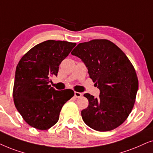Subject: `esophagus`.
<instances>
[{
  "label": "esophagus",
  "mask_w": 153,
  "mask_h": 153,
  "mask_svg": "<svg viewBox=\"0 0 153 153\" xmlns=\"http://www.w3.org/2000/svg\"><path fill=\"white\" fill-rule=\"evenodd\" d=\"M74 94H75V97L76 98H80V97H82V94L80 93V92H78V91H75Z\"/></svg>",
  "instance_id": "esophagus-1"
}]
</instances>
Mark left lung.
I'll use <instances>...</instances> for the list:
<instances>
[{
  "mask_svg": "<svg viewBox=\"0 0 153 153\" xmlns=\"http://www.w3.org/2000/svg\"><path fill=\"white\" fill-rule=\"evenodd\" d=\"M82 59L99 98L89 94L87 108L81 111L83 121L99 131L113 130L125 122L135 103L138 80L134 67L121 49L105 39L79 43L71 52Z\"/></svg>",
  "mask_w": 153,
  "mask_h": 153,
  "instance_id": "8db88e82",
  "label": "left lung"
}]
</instances>
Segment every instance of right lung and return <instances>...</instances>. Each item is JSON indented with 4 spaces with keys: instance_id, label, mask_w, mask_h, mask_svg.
<instances>
[{
    "instance_id": "right-lung-1",
    "label": "right lung",
    "mask_w": 153,
    "mask_h": 153,
    "mask_svg": "<svg viewBox=\"0 0 153 153\" xmlns=\"http://www.w3.org/2000/svg\"><path fill=\"white\" fill-rule=\"evenodd\" d=\"M76 45L46 40L28 51L18 63L13 87L15 107L30 127L47 130L57 123L63 105L74 96L72 89L55 90L50 84L59 66Z\"/></svg>"
}]
</instances>
